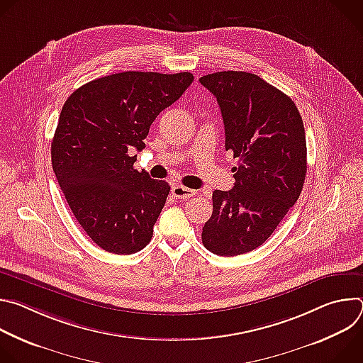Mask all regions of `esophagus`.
I'll list each match as a JSON object with an SVG mask.
<instances>
[{
    "label": "esophagus",
    "mask_w": 363,
    "mask_h": 363,
    "mask_svg": "<svg viewBox=\"0 0 363 363\" xmlns=\"http://www.w3.org/2000/svg\"><path fill=\"white\" fill-rule=\"evenodd\" d=\"M196 194V191L191 189V188H186V186H182V185H174L172 186V195L177 196L178 199H188L191 196H194Z\"/></svg>",
    "instance_id": "obj_1"
}]
</instances>
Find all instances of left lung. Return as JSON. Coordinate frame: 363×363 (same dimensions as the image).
<instances>
[{"mask_svg": "<svg viewBox=\"0 0 363 363\" xmlns=\"http://www.w3.org/2000/svg\"><path fill=\"white\" fill-rule=\"evenodd\" d=\"M199 83L217 97L225 150L238 160L234 188L213 192L202 244L217 255H240L260 247L298 199L307 171L304 126L294 101L257 74L218 72Z\"/></svg>", "mask_w": 363, "mask_h": 363, "instance_id": "obj_1", "label": "left lung"}]
</instances>
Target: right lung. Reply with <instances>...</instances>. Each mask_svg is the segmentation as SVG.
<instances>
[{
	"mask_svg": "<svg viewBox=\"0 0 363 363\" xmlns=\"http://www.w3.org/2000/svg\"><path fill=\"white\" fill-rule=\"evenodd\" d=\"M188 72H123L74 90L51 142V164L72 213L103 250L146 247L171 186L133 168L157 116L192 83Z\"/></svg>",
	"mask_w": 363,
	"mask_h": 363,
	"instance_id": "add662e5",
	"label": "right lung"
}]
</instances>
